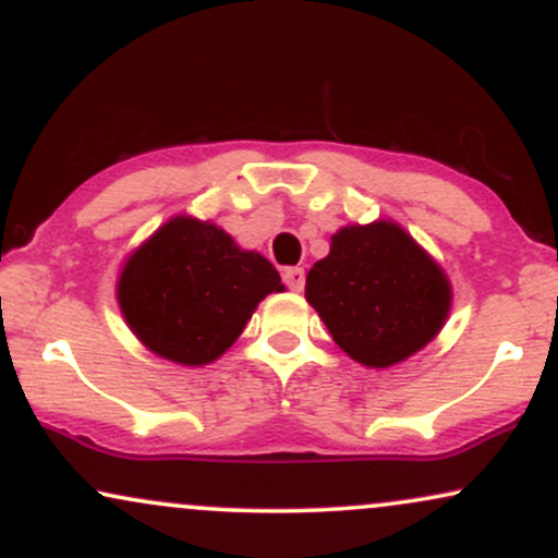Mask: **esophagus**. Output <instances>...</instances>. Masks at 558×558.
I'll return each instance as SVG.
<instances>
[{"label": "esophagus", "instance_id": "obj_1", "mask_svg": "<svg viewBox=\"0 0 558 558\" xmlns=\"http://www.w3.org/2000/svg\"><path fill=\"white\" fill-rule=\"evenodd\" d=\"M304 280L306 275L301 267H288V270H283V283L291 288V291H301V288H304Z\"/></svg>", "mask_w": 558, "mask_h": 558}]
</instances>
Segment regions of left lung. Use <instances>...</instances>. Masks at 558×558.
I'll return each mask as SVG.
<instances>
[{"label": "left lung", "instance_id": "obj_1", "mask_svg": "<svg viewBox=\"0 0 558 558\" xmlns=\"http://www.w3.org/2000/svg\"><path fill=\"white\" fill-rule=\"evenodd\" d=\"M306 301L351 360L390 367L438 336L451 288L412 235L380 220L332 235L306 275Z\"/></svg>", "mask_w": 558, "mask_h": 558}]
</instances>
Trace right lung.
<instances>
[{"label": "right lung", "instance_id": "right-lung-1", "mask_svg": "<svg viewBox=\"0 0 558 558\" xmlns=\"http://www.w3.org/2000/svg\"><path fill=\"white\" fill-rule=\"evenodd\" d=\"M280 275L226 230L175 217L125 262L120 310L138 341L165 360L207 364L228 349Z\"/></svg>", "mask_w": 558, "mask_h": 558}]
</instances>
